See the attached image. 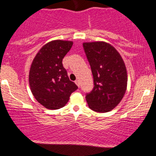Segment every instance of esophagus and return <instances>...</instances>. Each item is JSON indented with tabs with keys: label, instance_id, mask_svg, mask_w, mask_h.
I'll list each match as a JSON object with an SVG mask.
<instances>
[{
	"label": "esophagus",
	"instance_id": "1",
	"mask_svg": "<svg viewBox=\"0 0 156 156\" xmlns=\"http://www.w3.org/2000/svg\"><path fill=\"white\" fill-rule=\"evenodd\" d=\"M75 84H76V85H77V86H78V88H79V87H80V81H78V80H76V81H75Z\"/></svg>",
	"mask_w": 156,
	"mask_h": 156
}]
</instances>
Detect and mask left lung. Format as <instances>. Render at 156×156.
<instances>
[{"label": "left lung", "mask_w": 156, "mask_h": 156, "mask_svg": "<svg viewBox=\"0 0 156 156\" xmlns=\"http://www.w3.org/2000/svg\"><path fill=\"white\" fill-rule=\"evenodd\" d=\"M94 79V88L85 96L93 111H111L127 90V73L123 58L109 43L103 41L83 43Z\"/></svg>", "instance_id": "8db88e82"}]
</instances>
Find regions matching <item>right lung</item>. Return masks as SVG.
Segmentation results:
<instances>
[{
	"instance_id": "1",
	"label": "right lung",
	"mask_w": 156,
	"mask_h": 156,
	"mask_svg": "<svg viewBox=\"0 0 156 156\" xmlns=\"http://www.w3.org/2000/svg\"><path fill=\"white\" fill-rule=\"evenodd\" d=\"M72 41L56 40L41 47L31 64L29 82L31 92L42 106L49 109L64 107L70 95L78 88L70 81L62 60Z\"/></svg>"
}]
</instances>
